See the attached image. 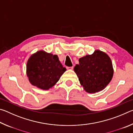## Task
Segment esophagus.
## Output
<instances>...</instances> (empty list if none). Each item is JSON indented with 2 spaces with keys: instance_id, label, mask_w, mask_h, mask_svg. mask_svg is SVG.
<instances>
[{
  "instance_id": "esophagus-1",
  "label": "esophagus",
  "mask_w": 133,
  "mask_h": 133,
  "mask_svg": "<svg viewBox=\"0 0 133 133\" xmlns=\"http://www.w3.org/2000/svg\"><path fill=\"white\" fill-rule=\"evenodd\" d=\"M66 69H67V70H73V66H71V67L67 66V67H66Z\"/></svg>"
}]
</instances>
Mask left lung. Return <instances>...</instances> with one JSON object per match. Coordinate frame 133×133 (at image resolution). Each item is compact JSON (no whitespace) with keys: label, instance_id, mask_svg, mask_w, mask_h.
I'll return each instance as SVG.
<instances>
[{"label":"left lung","instance_id":"obj_1","mask_svg":"<svg viewBox=\"0 0 133 133\" xmlns=\"http://www.w3.org/2000/svg\"><path fill=\"white\" fill-rule=\"evenodd\" d=\"M74 70L84 89L90 93L104 89L113 76L111 59L100 50L80 58L79 64L76 65Z\"/></svg>","mask_w":133,"mask_h":133}]
</instances>
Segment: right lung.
<instances>
[{
  "instance_id": "right-lung-1",
  "label": "right lung",
  "mask_w": 133,
  "mask_h": 133,
  "mask_svg": "<svg viewBox=\"0 0 133 133\" xmlns=\"http://www.w3.org/2000/svg\"><path fill=\"white\" fill-rule=\"evenodd\" d=\"M27 76L31 84L48 90L53 87L66 70L57 55L39 51L31 55L27 63Z\"/></svg>"
}]
</instances>
